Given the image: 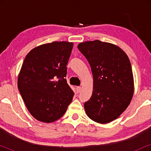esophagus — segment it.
<instances>
[{"mask_svg":"<svg viewBox=\"0 0 151 151\" xmlns=\"http://www.w3.org/2000/svg\"><path fill=\"white\" fill-rule=\"evenodd\" d=\"M76 91H77V93H80L81 91V87L80 86H77L76 87Z\"/></svg>","mask_w":151,"mask_h":151,"instance_id":"1","label":"esophagus"}]
</instances>
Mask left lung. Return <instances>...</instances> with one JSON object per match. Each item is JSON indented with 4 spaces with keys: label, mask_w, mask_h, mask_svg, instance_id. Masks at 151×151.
<instances>
[{
    "label": "left lung",
    "mask_w": 151,
    "mask_h": 151,
    "mask_svg": "<svg viewBox=\"0 0 151 151\" xmlns=\"http://www.w3.org/2000/svg\"><path fill=\"white\" fill-rule=\"evenodd\" d=\"M91 68L93 89L84 103L86 115L94 122L106 124L117 119L129 106L134 92L131 65L122 49L96 40L78 45Z\"/></svg>",
    "instance_id": "8db88e82"
}]
</instances>
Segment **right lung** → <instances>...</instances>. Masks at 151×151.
<instances>
[{"label": "right lung", "instance_id": "add662e5", "mask_svg": "<svg viewBox=\"0 0 151 151\" xmlns=\"http://www.w3.org/2000/svg\"><path fill=\"white\" fill-rule=\"evenodd\" d=\"M73 43L53 42L35 47L26 55L18 88L31 115L51 123L60 118L74 93L67 84V65Z\"/></svg>", "mask_w": 151, "mask_h": 151}]
</instances>
